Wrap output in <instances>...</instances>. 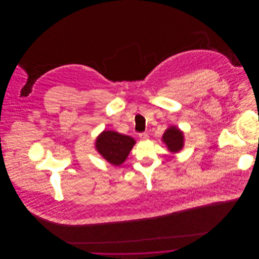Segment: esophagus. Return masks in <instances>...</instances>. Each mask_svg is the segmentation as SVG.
Wrapping results in <instances>:
<instances>
[{
  "instance_id": "esophagus-1",
  "label": "esophagus",
  "mask_w": 259,
  "mask_h": 259,
  "mask_svg": "<svg viewBox=\"0 0 259 259\" xmlns=\"http://www.w3.org/2000/svg\"><path fill=\"white\" fill-rule=\"evenodd\" d=\"M140 139L142 140V141H147L148 139V135L147 133H142V134H140Z\"/></svg>"
}]
</instances>
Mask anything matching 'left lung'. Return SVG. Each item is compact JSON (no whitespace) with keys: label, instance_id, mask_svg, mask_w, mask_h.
<instances>
[{"label":"left lung","instance_id":"obj_1","mask_svg":"<svg viewBox=\"0 0 259 259\" xmlns=\"http://www.w3.org/2000/svg\"><path fill=\"white\" fill-rule=\"evenodd\" d=\"M162 142L166 145V147L170 152L177 153L184 148V145H185L184 133L175 125L169 126L162 136Z\"/></svg>","mask_w":259,"mask_h":259}]
</instances>
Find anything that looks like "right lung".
<instances>
[{
	"label": "right lung",
	"mask_w": 259,
	"mask_h": 259,
	"mask_svg": "<svg viewBox=\"0 0 259 259\" xmlns=\"http://www.w3.org/2000/svg\"><path fill=\"white\" fill-rule=\"evenodd\" d=\"M136 141L113 131H104L96 141L100 154L113 165H120L134 148Z\"/></svg>",
	"instance_id": "obj_1"
}]
</instances>
